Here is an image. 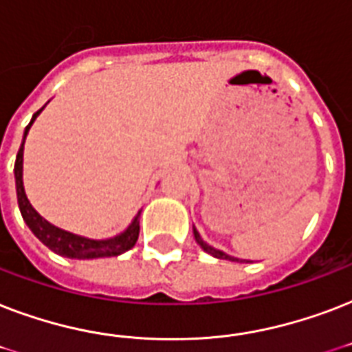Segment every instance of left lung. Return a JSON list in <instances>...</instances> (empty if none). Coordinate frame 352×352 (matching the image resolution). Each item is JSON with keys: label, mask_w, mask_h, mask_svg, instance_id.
<instances>
[{"label": "left lung", "mask_w": 352, "mask_h": 352, "mask_svg": "<svg viewBox=\"0 0 352 352\" xmlns=\"http://www.w3.org/2000/svg\"><path fill=\"white\" fill-rule=\"evenodd\" d=\"M193 235H195V241H197L199 245H201V248H203L204 252H208V254H212L214 257H219V259H230V261H239V259H235V257L228 256V254H225V252L217 250V248H214V246L206 245L203 239H201V235H199V232L193 228Z\"/></svg>", "instance_id": "8db88e82"}]
</instances>
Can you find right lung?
Listing matches in <instances>:
<instances>
[{"instance_id":"obj_1","label":"right lung","mask_w":352,"mask_h":352,"mask_svg":"<svg viewBox=\"0 0 352 352\" xmlns=\"http://www.w3.org/2000/svg\"><path fill=\"white\" fill-rule=\"evenodd\" d=\"M43 111V107L38 109V111L32 115V120L27 127H25L23 133V142H21V148H19L18 155H16V164H14V179H16V193H18V206L19 212H21V217L27 223V226L30 228V232L38 237V239L43 243L45 246H49L54 254H60L63 257H71V259H95V257H111V256H120L124 252H127L129 248L135 246L138 239V217H140V212L137 214V217L133 219V223L127 226L126 230L122 232L117 237H111V239H87V237H82V235L71 234V232H65L58 226L51 225L49 221H45L41 217L32 204L29 203V199L25 195L23 188V144L25 137L29 133L32 122L36 120V117Z\"/></svg>"}]
</instances>
